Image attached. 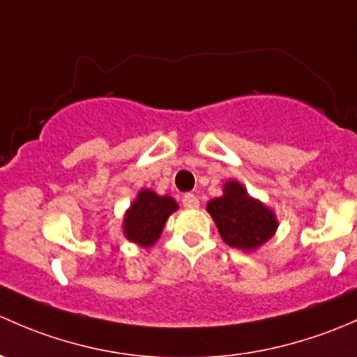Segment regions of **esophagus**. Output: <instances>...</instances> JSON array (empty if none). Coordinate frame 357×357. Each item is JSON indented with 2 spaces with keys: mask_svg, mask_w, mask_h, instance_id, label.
<instances>
[{
  "mask_svg": "<svg viewBox=\"0 0 357 357\" xmlns=\"http://www.w3.org/2000/svg\"><path fill=\"white\" fill-rule=\"evenodd\" d=\"M182 204L183 208L187 209H196L199 208V199H197L196 194H185V196L182 197Z\"/></svg>",
  "mask_w": 357,
  "mask_h": 357,
  "instance_id": "1",
  "label": "esophagus"
}]
</instances>
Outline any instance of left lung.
I'll list each match as a JSON object with an SVG mask.
<instances>
[{
  "label": "left lung",
  "mask_w": 357,
  "mask_h": 357,
  "mask_svg": "<svg viewBox=\"0 0 357 357\" xmlns=\"http://www.w3.org/2000/svg\"><path fill=\"white\" fill-rule=\"evenodd\" d=\"M222 190V196L208 201L206 211L211 215L223 242L238 251H258L277 234V215L252 197L238 180H227Z\"/></svg>",
  "instance_id": "left-lung-1"
}]
</instances>
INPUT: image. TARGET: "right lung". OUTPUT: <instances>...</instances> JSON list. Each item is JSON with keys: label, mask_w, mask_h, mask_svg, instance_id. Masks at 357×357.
Wrapping results in <instances>:
<instances>
[{"label": "right lung", "mask_w": 357, "mask_h": 357, "mask_svg": "<svg viewBox=\"0 0 357 357\" xmlns=\"http://www.w3.org/2000/svg\"><path fill=\"white\" fill-rule=\"evenodd\" d=\"M178 209L177 201L170 196H160L151 189H141L123 215L122 229L127 241L153 248L161 237L165 223Z\"/></svg>", "instance_id": "1"}]
</instances>
